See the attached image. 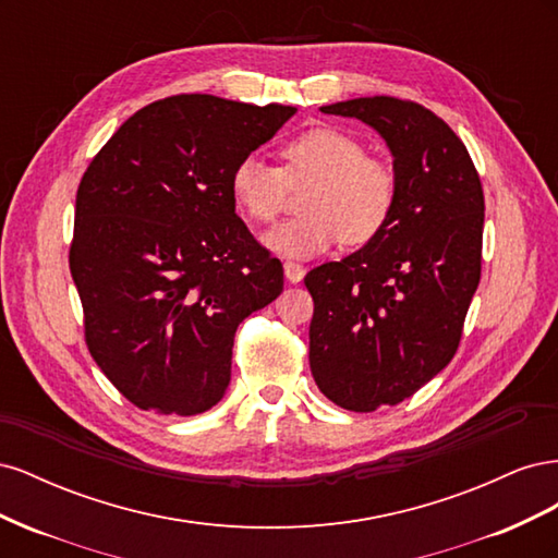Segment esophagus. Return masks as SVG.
<instances>
[{
	"instance_id": "esophagus-1",
	"label": "esophagus",
	"mask_w": 558,
	"mask_h": 558,
	"mask_svg": "<svg viewBox=\"0 0 558 558\" xmlns=\"http://www.w3.org/2000/svg\"><path fill=\"white\" fill-rule=\"evenodd\" d=\"M305 272H307V269L302 267L300 263H293V260H286L283 263V275H286V279H289L291 283H300L302 279H305Z\"/></svg>"
}]
</instances>
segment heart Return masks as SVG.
Segmentation results:
<instances>
[{
  "instance_id": "heart-1",
  "label": "heart",
  "mask_w": 558,
  "mask_h": 558,
  "mask_svg": "<svg viewBox=\"0 0 558 558\" xmlns=\"http://www.w3.org/2000/svg\"><path fill=\"white\" fill-rule=\"evenodd\" d=\"M283 170L260 156H244L232 167L230 193L248 218L275 221L291 185L310 183L302 197L305 216L263 234V244L286 258L305 260L342 238L359 246L375 240L396 205V174L386 162L365 156L351 134L314 128L281 148Z\"/></svg>"
}]
</instances>
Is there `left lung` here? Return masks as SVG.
Returning <instances> with one entry per match:
<instances>
[{
  "instance_id": "obj_1",
  "label": "left lung",
  "mask_w": 558,
  "mask_h": 558,
  "mask_svg": "<svg viewBox=\"0 0 558 558\" xmlns=\"http://www.w3.org/2000/svg\"><path fill=\"white\" fill-rule=\"evenodd\" d=\"M320 111L359 118L393 156L384 230L305 277L316 386L344 410L375 412L414 396L459 349L482 272L484 193L463 142L421 105L381 95Z\"/></svg>"
}]
</instances>
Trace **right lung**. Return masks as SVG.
Listing matches in <instances>:
<instances>
[{
  "label": "right lung",
  "mask_w": 558,
  "mask_h": 558,
  "mask_svg": "<svg viewBox=\"0 0 558 558\" xmlns=\"http://www.w3.org/2000/svg\"><path fill=\"white\" fill-rule=\"evenodd\" d=\"M295 111L165 97L130 116L83 174L70 269L86 342L140 410H211L238 326L283 291L279 258L234 214L230 174Z\"/></svg>",
  "instance_id": "add662e5"
}]
</instances>
